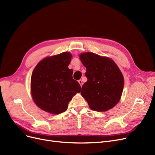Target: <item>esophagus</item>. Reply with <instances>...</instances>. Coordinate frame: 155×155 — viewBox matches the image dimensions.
Listing matches in <instances>:
<instances>
[{
    "instance_id": "34e87169",
    "label": "esophagus",
    "mask_w": 155,
    "mask_h": 155,
    "mask_svg": "<svg viewBox=\"0 0 155 155\" xmlns=\"http://www.w3.org/2000/svg\"><path fill=\"white\" fill-rule=\"evenodd\" d=\"M78 83L80 84V85H81V86L82 87V85H83V82H82V80H79V81H78Z\"/></svg>"
}]
</instances>
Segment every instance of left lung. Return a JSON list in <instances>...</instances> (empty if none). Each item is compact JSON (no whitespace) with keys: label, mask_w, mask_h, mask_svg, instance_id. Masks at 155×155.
I'll use <instances>...</instances> for the list:
<instances>
[{"label":"left lung","mask_w":155,"mask_h":155,"mask_svg":"<svg viewBox=\"0 0 155 155\" xmlns=\"http://www.w3.org/2000/svg\"><path fill=\"white\" fill-rule=\"evenodd\" d=\"M86 68L87 81L82 87L81 94L91 110L105 112L119 101L124 87V77L112 59L92 52L80 54Z\"/></svg>","instance_id":"left-lung-1"}]
</instances>
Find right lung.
Segmentation results:
<instances>
[{"instance_id":"1","label":"right lung","mask_w":155,"mask_h":155,"mask_svg":"<svg viewBox=\"0 0 155 155\" xmlns=\"http://www.w3.org/2000/svg\"><path fill=\"white\" fill-rule=\"evenodd\" d=\"M71 57L70 52L45 57L34 69L31 92L41 110L52 114L64 112L73 96L81 92V85L73 78V70L68 68Z\"/></svg>"}]
</instances>
